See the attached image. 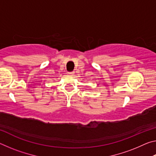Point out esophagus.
Masks as SVG:
<instances>
[{
    "label": "esophagus",
    "mask_w": 156,
    "mask_h": 156,
    "mask_svg": "<svg viewBox=\"0 0 156 156\" xmlns=\"http://www.w3.org/2000/svg\"><path fill=\"white\" fill-rule=\"evenodd\" d=\"M69 74L72 76L74 75V72H69Z\"/></svg>",
    "instance_id": "34e87169"
}]
</instances>
